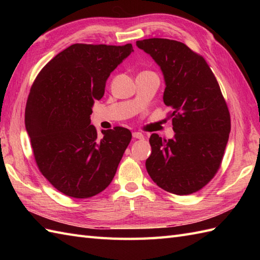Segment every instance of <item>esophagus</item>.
<instances>
[{
	"label": "esophagus",
	"instance_id": "obj_1",
	"mask_svg": "<svg viewBox=\"0 0 260 260\" xmlns=\"http://www.w3.org/2000/svg\"><path fill=\"white\" fill-rule=\"evenodd\" d=\"M133 137H134V139H137V140H143V139H144V135H143L142 133H139V132H134Z\"/></svg>",
	"mask_w": 260,
	"mask_h": 260
}]
</instances>
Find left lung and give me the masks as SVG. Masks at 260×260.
<instances>
[{"mask_svg": "<svg viewBox=\"0 0 260 260\" xmlns=\"http://www.w3.org/2000/svg\"><path fill=\"white\" fill-rule=\"evenodd\" d=\"M136 46L161 67L163 101L171 107L173 140L152 134L146 159L151 179L176 196L201 190L221 165L231 129L230 113L217 78L206 59L184 43L152 38Z\"/></svg>", "mask_w": 260, "mask_h": 260, "instance_id": "1", "label": "left lung"}]
</instances>
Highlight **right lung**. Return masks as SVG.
<instances>
[{"label": "right lung", "mask_w": 260, "mask_h": 260, "mask_svg": "<svg viewBox=\"0 0 260 260\" xmlns=\"http://www.w3.org/2000/svg\"><path fill=\"white\" fill-rule=\"evenodd\" d=\"M133 46L75 43L52 58L33 81L25 128L38 169L58 191L75 199L98 194L110 184L132 133L90 125L92 105L102 99L110 73Z\"/></svg>", "instance_id": "right-lung-1"}]
</instances>
